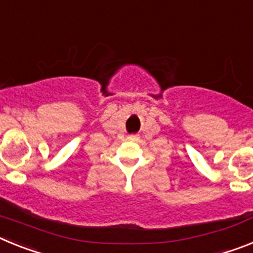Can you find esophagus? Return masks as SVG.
<instances>
[{
  "label": "esophagus",
  "mask_w": 253,
  "mask_h": 253,
  "mask_svg": "<svg viewBox=\"0 0 253 253\" xmlns=\"http://www.w3.org/2000/svg\"><path fill=\"white\" fill-rule=\"evenodd\" d=\"M136 139H137V137H136L135 135H129V136H127V140H128V141H135Z\"/></svg>",
  "instance_id": "34e87169"
}]
</instances>
